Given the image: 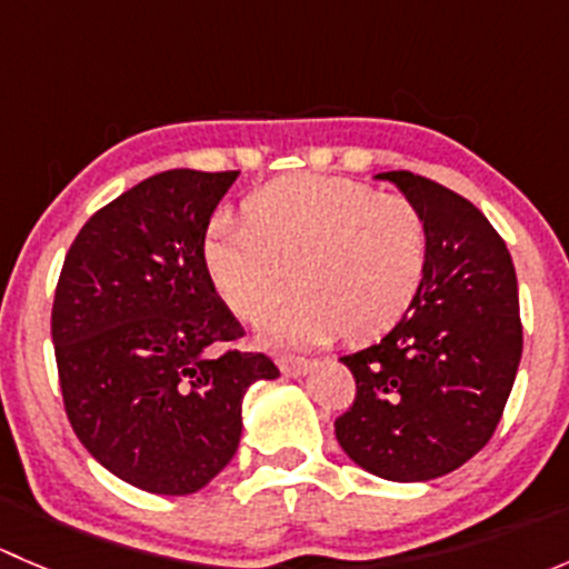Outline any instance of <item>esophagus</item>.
Listing matches in <instances>:
<instances>
[{"mask_svg": "<svg viewBox=\"0 0 569 569\" xmlns=\"http://www.w3.org/2000/svg\"><path fill=\"white\" fill-rule=\"evenodd\" d=\"M278 366H280V371H283L286 377H306L308 371L313 369V360H306V358H280Z\"/></svg>", "mask_w": 569, "mask_h": 569, "instance_id": "obj_1", "label": "esophagus"}]
</instances>
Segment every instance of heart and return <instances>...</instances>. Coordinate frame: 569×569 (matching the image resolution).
I'll use <instances>...</instances> for the list:
<instances>
[{"instance_id": "heart-1", "label": "heart", "mask_w": 569, "mask_h": 569, "mask_svg": "<svg viewBox=\"0 0 569 569\" xmlns=\"http://www.w3.org/2000/svg\"><path fill=\"white\" fill-rule=\"evenodd\" d=\"M226 308L261 321L263 343L300 349L343 336L375 338L407 313L429 267V228L405 194L352 178L291 176L244 200V220L217 214L200 244Z\"/></svg>"}]
</instances>
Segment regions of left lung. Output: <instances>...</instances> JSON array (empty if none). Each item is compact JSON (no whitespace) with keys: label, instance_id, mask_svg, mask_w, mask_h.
Here are the masks:
<instances>
[{"label":"left lung","instance_id":"obj_1","mask_svg":"<svg viewBox=\"0 0 569 569\" xmlns=\"http://www.w3.org/2000/svg\"><path fill=\"white\" fill-rule=\"evenodd\" d=\"M391 181L421 209L429 267L416 300L380 343L343 355L352 407L336 438L388 481H429L479 455L496 432L523 352L512 256L470 200L410 170Z\"/></svg>","mask_w":569,"mask_h":569}]
</instances>
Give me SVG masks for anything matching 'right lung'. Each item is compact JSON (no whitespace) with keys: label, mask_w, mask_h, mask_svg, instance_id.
Instances as JSON below:
<instances>
[{"label":"right lung","mask_w":569,"mask_h":569,"mask_svg":"<svg viewBox=\"0 0 569 569\" xmlns=\"http://www.w3.org/2000/svg\"><path fill=\"white\" fill-rule=\"evenodd\" d=\"M237 170H168L96 211L73 239L51 308L68 421L109 473L189 496L237 455L242 399L274 380L211 289L200 244Z\"/></svg>","instance_id":"obj_1"}]
</instances>
